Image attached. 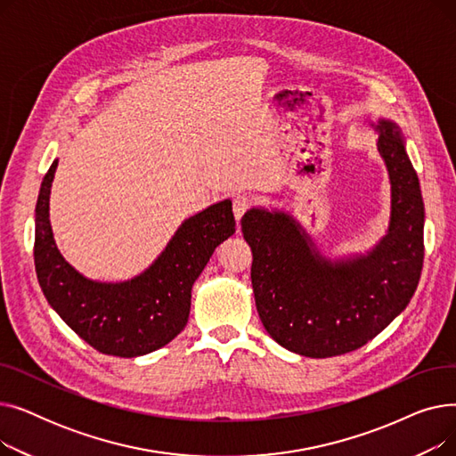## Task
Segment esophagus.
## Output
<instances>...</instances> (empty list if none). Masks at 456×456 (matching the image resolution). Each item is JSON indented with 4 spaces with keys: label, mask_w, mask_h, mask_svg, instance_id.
<instances>
[{
    "label": "esophagus",
    "mask_w": 456,
    "mask_h": 456,
    "mask_svg": "<svg viewBox=\"0 0 456 456\" xmlns=\"http://www.w3.org/2000/svg\"><path fill=\"white\" fill-rule=\"evenodd\" d=\"M249 207H251V198L246 196V194L236 196V198L232 200V212H234V218H236L238 224H240L242 216L248 212Z\"/></svg>",
    "instance_id": "34e87169"
}]
</instances>
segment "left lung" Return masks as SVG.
Wrapping results in <instances>:
<instances>
[{"instance_id": "8db88e82", "label": "left lung", "mask_w": 456, "mask_h": 456, "mask_svg": "<svg viewBox=\"0 0 456 456\" xmlns=\"http://www.w3.org/2000/svg\"><path fill=\"white\" fill-rule=\"evenodd\" d=\"M390 179L387 232L364 253L327 256L296 216L251 207L242 234L253 253L256 313L292 353L325 358L354 351L411 303L423 268L425 207L399 124L370 122Z\"/></svg>"}]
</instances>
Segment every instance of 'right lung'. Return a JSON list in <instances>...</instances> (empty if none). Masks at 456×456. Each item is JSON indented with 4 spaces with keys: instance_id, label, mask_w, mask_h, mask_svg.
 <instances>
[{
    "instance_id": "add662e5",
    "label": "right lung",
    "mask_w": 456,
    "mask_h": 456,
    "mask_svg": "<svg viewBox=\"0 0 456 456\" xmlns=\"http://www.w3.org/2000/svg\"><path fill=\"white\" fill-rule=\"evenodd\" d=\"M59 159L40 184L35 208V268L40 289L62 322L94 349L142 356L170 344L186 327L191 286L212 253L234 234L232 201L224 200L184 220L151 265L126 281H95L59 251L50 196Z\"/></svg>"
}]
</instances>
